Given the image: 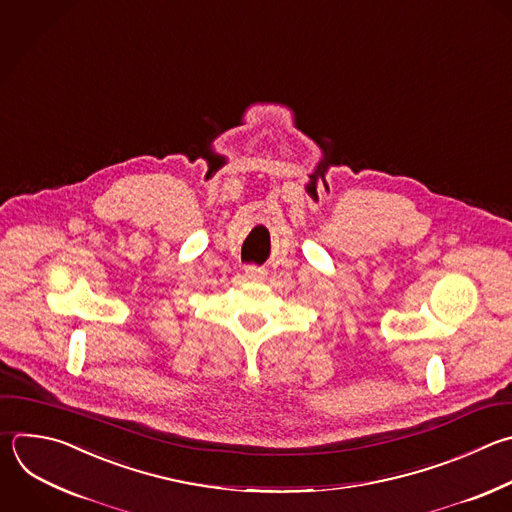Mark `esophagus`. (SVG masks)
<instances>
[{
  "label": "esophagus",
  "mask_w": 512,
  "mask_h": 512,
  "mask_svg": "<svg viewBox=\"0 0 512 512\" xmlns=\"http://www.w3.org/2000/svg\"><path fill=\"white\" fill-rule=\"evenodd\" d=\"M245 275L249 277V279H253V281H261V279H265L267 277V271L265 269H261V267H247L245 269Z\"/></svg>",
  "instance_id": "esophagus-1"
}]
</instances>
